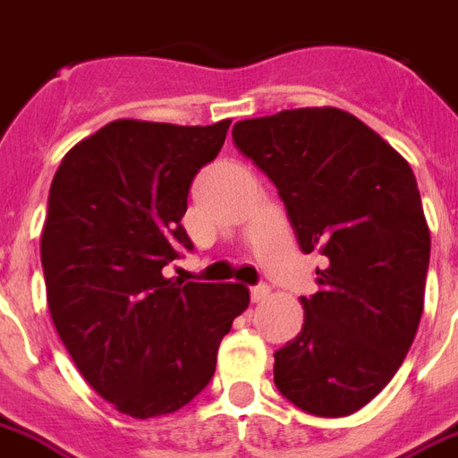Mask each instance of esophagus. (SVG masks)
Masks as SVG:
<instances>
[{
  "instance_id": "1",
  "label": "esophagus",
  "mask_w": 458,
  "mask_h": 458,
  "mask_svg": "<svg viewBox=\"0 0 458 458\" xmlns=\"http://www.w3.org/2000/svg\"><path fill=\"white\" fill-rule=\"evenodd\" d=\"M249 293H251V303H261L267 293H270V289H267L266 284H256V287H251V292Z\"/></svg>"
}]
</instances>
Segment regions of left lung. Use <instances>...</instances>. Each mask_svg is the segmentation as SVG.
<instances>
[{
	"label": "left lung",
	"mask_w": 458,
	"mask_h": 458,
	"mask_svg": "<svg viewBox=\"0 0 458 458\" xmlns=\"http://www.w3.org/2000/svg\"><path fill=\"white\" fill-rule=\"evenodd\" d=\"M237 150L277 188L318 292L301 334L275 352V386L308 414L358 411L400 369L419 329L430 233L411 166L338 107L237 122Z\"/></svg>",
	"instance_id": "left-lung-1"
}]
</instances>
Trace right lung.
Segmentation results:
<instances>
[{"instance_id": "1", "label": "right lung", "mask_w": 458, "mask_h": 458, "mask_svg": "<svg viewBox=\"0 0 458 458\" xmlns=\"http://www.w3.org/2000/svg\"><path fill=\"white\" fill-rule=\"evenodd\" d=\"M211 126L117 120L63 157L48 191L42 267L55 332L87 384L133 419L171 414L209 386L244 284L166 280L192 251V178L223 148Z\"/></svg>"}]
</instances>
